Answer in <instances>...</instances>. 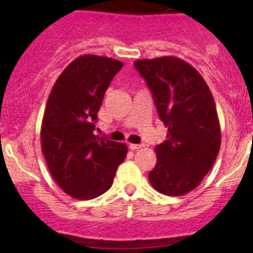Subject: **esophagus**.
Masks as SVG:
<instances>
[{
	"label": "esophagus",
	"mask_w": 253,
	"mask_h": 253,
	"mask_svg": "<svg viewBox=\"0 0 253 253\" xmlns=\"http://www.w3.org/2000/svg\"><path fill=\"white\" fill-rule=\"evenodd\" d=\"M140 148H143V144H129V149L130 151H138Z\"/></svg>",
	"instance_id": "esophagus-1"
}]
</instances>
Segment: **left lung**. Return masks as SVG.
Segmentation results:
<instances>
[{"mask_svg": "<svg viewBox=\"0 0 253 253\" xmlns=\"http://www.w3.org/2000/svg\"><path fill=\"white\" fill-rule=\"evenodd\" d=\"M153 95L167 139L158 144L148 173L158 193L181 196L199 186L220 148L215 102L202 75L185 60L161 57L134 62Z\"/></svg>", "mask_w": 253, "mask_h": 253, "instance_id": "left-lung-1", "label": "left lung"}]
</instances>
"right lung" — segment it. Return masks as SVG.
<instances>
[{"label":"right lung","instance_id":"right-lung-1","mask_svg":"<svg viewBox=\"0 0 253 253\" xmlns=\"http://www.w3.org/2000/svg\"><path fill=\"white\" fill-rule=\"evenodd\" d=\"M120 60L81 55L57 78L42 123V148L58 186L75 199L90 200L110 189L126 157L124 143L95 135L97 113Z\"/></svg>","mask_w":253,"mask_h":253}]
</instances>
